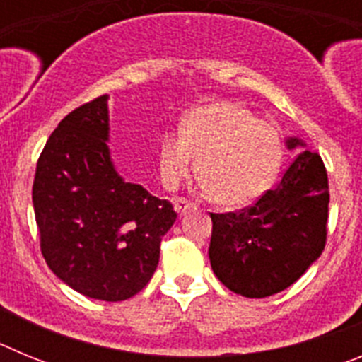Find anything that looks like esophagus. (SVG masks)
I'll return each mask as SVG.
<instances>
[{"instance_id": "34e87169", "label": "esophagus", "mask_w": 362, "mask_h": 362, "mask_svg": "<svg viewBox=\"0 0 362 362\" xmlns=\"http://www.w3.org/2000/svg\"><path fill=\"white\" fill-rule=\"evenodd\" d=\"M194 206H196V204L190 203V201H187L185 197H175V199H174V209H175V212L179 214V216L187 214L188 210H192Z\"/></svg>"}]
</instances>
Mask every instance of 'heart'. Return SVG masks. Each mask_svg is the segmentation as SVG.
Listing matches in <instances>:
<instances>
[{
	"mask_svg": "<svg viewBox=\"0 0 362 362\" xmlns=\"http://www.w3.org/2000/svg\"><path fill=\"white\" fill-rule=\"evenodd\" d=\"M165 187L175 188L194 170L204 194L225 209H245L270 190L283 159V143L270 123L230 101L188 112L179 132H166L158 148Z\"/></svg>",
	"mask_w": 362,
	"mask_h": 362,
	"instance_id": "heart-1",
	"label": "heart"
}]
</instances>
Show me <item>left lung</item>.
<instances>
[{
  "mask_svg": "<svg viewBox=\"0 0 362 362\" xmlns=\"http://www.w3.org/2000/svg\"><path fill=\"white\" fill-rule=\"evenodd\" d=\"M284 143L293 159L274 190L238 214H210L214 274L250 299L286 290L325 250L330 203L325 165L299 137Z\"/></svg>",
  "mask_w": 362,
  "mask_h": 362,
  "instance_id": "obj_1",
  "label": "left lung"
}]
</instances>
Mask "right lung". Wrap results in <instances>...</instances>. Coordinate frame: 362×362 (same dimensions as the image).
<instances>
[{
	"mask_svg": "<svg viewBox=\"0 0 362 362\" xmlns=\"http://www.w3.org/2000/svg\"><path fill=\"white\" fill-rule=\"evenodd\" d=\"M108 95L57 124L36 166L32 203L41 254L66 286L117 303L152 279L172 203L124 181L110 156Z\"/></svg>",
	"mask_w": 362,
	"mask_h": 362,
	"instance_id": "1",
	"label": "right lung"
}]
</instances>
